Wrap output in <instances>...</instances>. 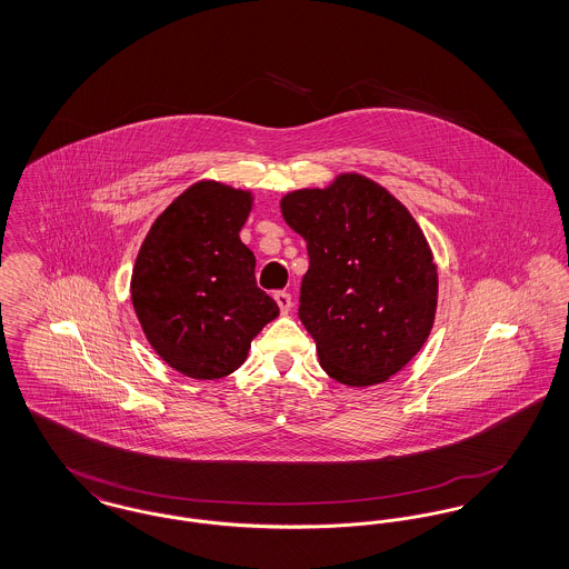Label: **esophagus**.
<instances>
[{
  "label": "esophagus",
  "instance_id": "34e87169",
  "mask_svg": "<svg viewBox=\"0 0 569 569\" xmlns=\"http://www.w3.org/2000/svg\"><path fill=\"white\" fill-rule=\"evenodd\" d=\"M274 302L279 305L281 316H288L292 311V297L288 292H274Z\"/></svg>",
  "mask_w": 569,
  "mask_h": 569
}]
</instances>
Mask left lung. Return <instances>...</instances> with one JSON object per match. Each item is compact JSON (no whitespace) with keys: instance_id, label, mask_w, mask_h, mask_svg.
Here are the masks:
<instances>
[{"instance_id":"left-lung-1","label":"left lung","mask_w":569,"mask_h":569,"mask_svg":"<svg viewBox=\"0 0 569 569\" xmlns=\"http://www.w3.org/2000/svg\"><path fill=\"white\" fill-rule=\"evenodd\" d=\"M279 207L307 241L298 318L322 369L352 388L399 373L427 343L437 311V264L418 221L358 172L288 191Z\"/></svg>"}]
</instances>
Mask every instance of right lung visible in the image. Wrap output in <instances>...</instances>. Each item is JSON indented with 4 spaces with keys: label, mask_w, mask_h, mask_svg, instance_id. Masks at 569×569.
Here are the masks:
<instances>
[{
    "label": "right lung",
    "mask_w": 569,
    "mask_h": 569,
    "mask_svg": "<svg viewBox=\"0 0 569 569\" xmlns=\"http://www.w3.org/2000/svg\"><path fill=\"white\" fill-rule=\"evenodd\" d=\"M253 193L196 181L153 221L136 256L132 305L149 346L193 379L234 373L253 337L279 316L256 286V256L239 232Z\"/></svg>",
    "instance_id": "1"
}]
</instances>
